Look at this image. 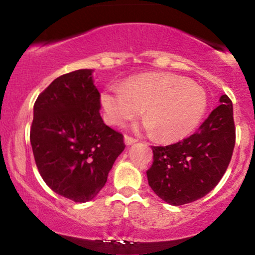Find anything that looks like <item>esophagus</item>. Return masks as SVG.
Wrapping results in <instances>:
<instances>
[{
	"label": "esophagus",
	"mask_w": 255,
	"mask_h": 255,
	"mask_svg": "<svg viewBox=\"0 0 255 255\" xmlns=\"http://www.w3.org/2000/svg\"><path fill=\"white\" fill-rule=\"evenodd\" d=\"M125 142H126V145H133V144H135V142H137V139H135V137H131L129 135H126Z\"/></svg>",
	"instance_id": "1"
}]
</instances>
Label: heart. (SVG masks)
I'll return each instance as SVG.
<instances>
[{
    "instance_id": "obj_1",
    "label": "heart",
    "mask_w": 255,
    "mask_h": 255,
    "mask_svg": "<svg viewBox=\"0 0 255 255\" xmlns=\"http://www.w3.org/2000/svg\"><path fill=\"white\" fill-rule=\"evenodd\" d=\"M104 119L121 126L141 113L145 127L163 141H176L192 133L205 110V91L193 81L171 73L131 77L122 85H111L101 96Z\"/></svg>"
}]
</instances>
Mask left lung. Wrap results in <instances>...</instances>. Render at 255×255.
<instances>
[{
    "instance_id": "obj_1",
    "label": "left lung",
    "mask_w": 255,
    "mask_h": 255,
    "mask_svg": "<svg viewBox=\"0 0 255 255\" xmlns=\"http://www.w3.org/2000/svg\"><path fill=\"white\" fill-rule=\"evenodd\" d=\"M199 129L182 141L152 146L148 186L168 204H188L205 197L223 177L235 146L233 103L227 95Z\"/></svg>"
}]
</instances>
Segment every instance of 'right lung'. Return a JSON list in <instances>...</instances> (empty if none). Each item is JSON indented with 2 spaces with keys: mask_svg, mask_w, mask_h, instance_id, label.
I'll return each instance as SVG.
<instances>
[{
  "mask_svg": "<svg viewBox=\"0 0 255 255\" xmlns=\"http://www.w3.org/2000/svg\"><path fill=\"white\" fill-rule=\"evenodd\" d=\"M92 69L55 79L38 96L30 140L44 182L75 203L92 200L126 145L101 118V93Z\"/></svg>",
  "mask_w": 255,
  "mask_h": 255,
  "instance_id": "right-lung-1",
  "label": "right lung"
}]
</instances>
